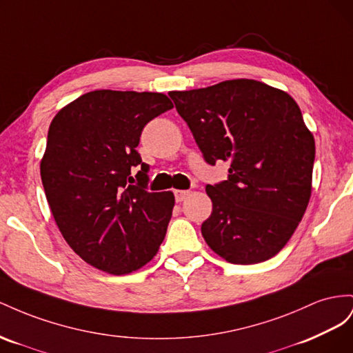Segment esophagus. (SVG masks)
<instances>
[{
	"mask_svg": "<svg viewBox=\"0 0 353 353\" xmlns=\"http://www.w3.org/2000/svg\"><path fill=\"white\" fill-rule=\"evenodd\" d=\"M190 194V190H174V196L177 203H182V201Z\"/></svg>",
	"mask_w": 353,
	"mask_h": 353,
	"instance_id": "obj_1",
	"label": "esophagus"
}]
</instances>
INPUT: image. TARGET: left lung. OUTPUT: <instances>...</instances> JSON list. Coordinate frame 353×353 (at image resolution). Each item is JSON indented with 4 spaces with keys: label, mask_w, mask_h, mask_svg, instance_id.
Listing matches in <instances>:
<instances>
[{
    "label": "left lung",
    "mask_w": 353,
    "mask_h": 353,
    "mask_svg": "<svg viewBox=\"0 0 353 353\" xmlns=\"http://www.w3.org/2000/svg\"><path fill=\"white\" fill-rule=\"evenodd\" d=\"M168 94L207 163L230 164L228 180L205 188L213 203L201 226L205 243L235 265L274 257L312 194L315 139L296 100L245 78Z\"/></svg>",
    "instance_id": "1"
}]
</instances>
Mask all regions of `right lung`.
<instances>
[{"label": "right lung", "mask_w": 353, "mask_h": 353, "mask_svg": "<svg viewBox=\"0 0 353 353\" xmlns=\"http://www.w3.org/2000/svg\"><path fill=\"white\" fill-rule=\"evenodd\" d=\"M171 108L163 93L94 90L50 124L39 165L50 210L69 247L110 275L145 266L165 238L174 195L146 190L149 165L136 148L143 127Z\"/></svg>", "instance_id": "obj_1"}]
</instances>
